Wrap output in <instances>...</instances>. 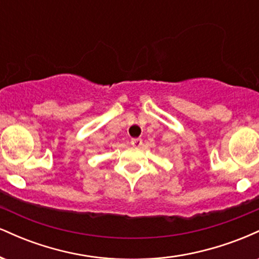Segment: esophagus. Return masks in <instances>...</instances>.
Here are the masks:
<instances>
[{
    "instance_id": "1",
    "label": "esophagus",
    "mask_w": 259,
    "mask_h": 259,
    "mask_svg": "<svg viewBox=\"0 0 259 259\" xmlns=\"http://www.w3.org/2000/svg\"><path fill=\"white\" fill-rule=\"evenodd\" d=\"M130 144H132L134 147H140L142 145V140L141 139H132Z\"/></svg>"
}]
</instances>
